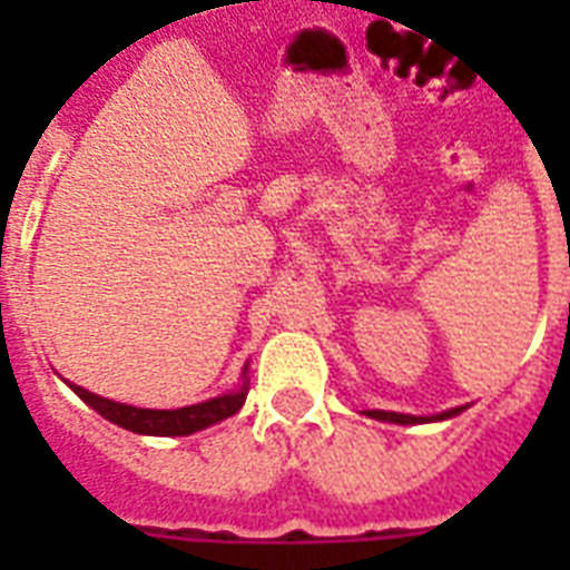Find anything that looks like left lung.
Instances as JSON below:
<instances>
[{"label": "left lung", "mask_w": 570, "mask_h": 570, "mask_svg": "<svg viewBox=\"0 0 570 570\" xmlns=\"http://www.w3.org/2000/svg\"><path fill=\"white\" fill-rule=\"evenodd\" d=\"M468 405L450 407V411H441V414L432 416H414V414H399V411H366V416L381 420V423H396V425H416V423H441V420H450V416H459Z\"/></svg>", "instance_id": "obj_1"}]
</instances>
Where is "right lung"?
Returning <instances> with one entry per match:
<instances>
[{
    "label": "right lung",
    "mask_w": 570,
    "mask_h": 570,
    "mask_svg": "<svg viewBox=\"0 0 570 570\" xmlns=\"http://www.w3.org/2000/svg\"><path fill=\"white\" fill-rule=\"evenodd\" d=\"M245 375H248V366L242 370V379H245ZM67 387L73 390L85 405H91L97 414L106 416L109 423L120 425V429H127V432L154 434V438H180V434H195L200 432V429H209V425L222 423V420L236 414V411L245 405V396H248V379H245L239 387L230 390V393L206 399V402H197V405L174 407V411H156V407L124 405V402H115V399L97 396V393L79 387L73 381H67Z\"/></svg>",
    "instance_id": "obj_1"
}]
</instances>
